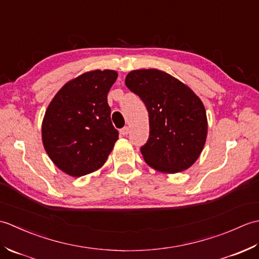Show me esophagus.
<instances>
[{"label":"esophagus","instance_id":"obj_1","mask_svg":"<svg viewBox=\"0 0 259 259\" xmlns=\"http://www.w3.org/2000/svg\"><path fill=\"white\" fill-rule=\"evenodd\" d=\"M129 134V126H124V128H122L120 130V135L122 136H126Z\"/></svg>","mask_w":259,"mask_h":259}]
</instances>
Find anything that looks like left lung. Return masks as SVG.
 Here are the masks:
<instances>
[{
	"label": "left lung",
	"mask_w": 259,
	"mask_h": 259,
	"mask_svg": "<svg viewBox=\"0 0 259 259\" xmlns=\"http://www.w3.org/2000/svg\"><path fill=\"white\" fill-rule=\"evenodd\" d=\"M125 85L149 113V139L141 147L148 166L177 174L196 162L205 146L208 122L201 100L188 85L158 69L134 70Z\"/></svg>",
	"instance_id": "left-lung-1"
}]
</instances>
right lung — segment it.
<instances>
[{"mask_svg": "<svg viewBox=\"0 0 259 259\" xmlns=\"http://www.w3.org/2000/svg\"><path fill=\"white\" fill-rule=\"evenodd\" d=\"M118 78L113 70H93L67 82L49 104L42 142L56 166L72 177L100 169L119 133L112 125L108 92Z\"/></svg>", "mask_w": 259, "mask_h": 259, "instance_id": "1", "label": "right lung"}]
</instances>
